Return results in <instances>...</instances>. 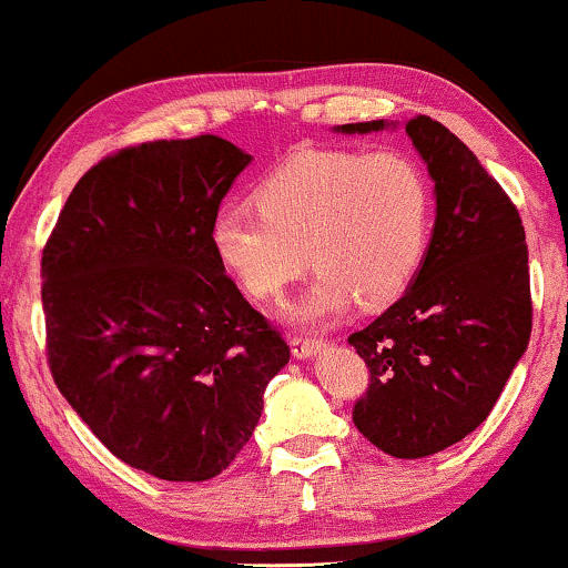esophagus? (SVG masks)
<instances>
[{"label":"esophagus","instance_id":"obj_1","mask_svg":"<svg viewBox=\"0 0 568 568\" xmlns=\"http://www.w3.org/2000/svg\"><path fill=\"white\" fill-rule=\"evenodd\" d=\"M290 345H292V353H295L297 358H311V356H316V353L324 348V339L297 335V337L290 339Z\"/></svg>","mask_w":568,"mask_h":568}]
</instances>
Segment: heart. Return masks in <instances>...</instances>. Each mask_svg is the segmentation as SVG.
I'll list each match as a JSON object with an SVG mask.
<instances>
[{"label": "heart", "instance_id": "heart-1", "mask_svg": "<svg viewBox=\"0 0 568 568\" xmlns=\"http://www.w3.org/2000/svg\"><path fill=\"white\" fill-rule=\"evenodd\" d=\"M252 202L257 213L223 206L212 217L217 263L271 303L308 260L318 276L297 305L303 322L335 316L353 297L364 308L393 303L428 257L433 189L406 151L295 153L260 180Z\"/></svg>", "mask_w": 568, "mask_h": 568}]
</instances>
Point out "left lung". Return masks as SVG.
I'll use <instances>...</instances> for the list:
<instances>
[{"label":"left lung","instance_id":"obj_1","mask_svg":"<svg viewBox=\"0 0 568 568\" xmlns=\"http://www.w3.org/2000/svg\"><path fill=\"white\" fill-rule=\"evenodd\" d=\"M377 122L339 132L385 130ZM436 183L423 268L348 343L369 366L353 423L398 459L436 455L489 417L531 335L529 250L516 204L468 145L430 116L406 122Z\"/></svg>","mask_w":568,"mask_h":568}]
</instances>
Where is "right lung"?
Returning <instances> with one entry per match:
<instances>
[{"label":"right lung","mask_w":568,"mask_h":568,"mask_svg":"<svg viewBox=\"0 0 568 568\" xmlns=\"http://www.w3.org/2000/svg\"><path fill=\"white\" fill-rule=\"evenodd\" d=\"M250 162L217 135L111 153L73 185L42 250L58 390L113 457L164 481L229 468L290 362L210 242Z\"/></svg>","instance_id":"add662e5"}]
</instances>
